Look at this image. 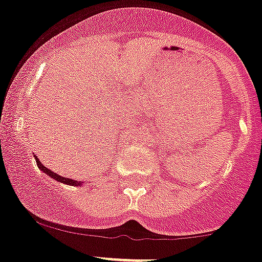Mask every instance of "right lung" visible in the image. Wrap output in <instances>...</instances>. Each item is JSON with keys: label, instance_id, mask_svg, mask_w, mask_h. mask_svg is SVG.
Returning a JSON list of instances; mask_svg holds the SVG:
<instances>
[{"label": "right lung", "instance_id": "1", "mask_svg": "<svg viewBox=\"0 0 262 262\" xmlns=\"http://www.w3.org/2000/svg\"><path fill=\"white\" fill-rule=\"evenodd\" d=\"M35 162H37V166L39 167V169L42 170L43 172H46V174H47L48 177L53 178V179L57 180V182L63 183V184L74 185V187H78V185H82V183H80V182H77V180L69 179V178H63V177H61V175H58V174H56V172H53L52 170H50V169H47V167H46V166H43V165L40 164L39 160H38V157H37V156H35Z\"/></svg>", "mask_w": 262, "mask_h": 262}]
</instances>
